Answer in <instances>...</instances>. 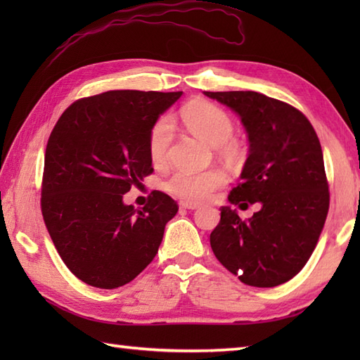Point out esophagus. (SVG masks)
Listing matches in <instances>:
<instances>
[{
    "label": "esophagus",
    "instance_id": "esophagus-1",
    "mask_svg": "<svg viewBox=\"0 0 360 360\" xmlns=\"http://www.w3.org/2000/svg\"><path fill=\"white\" fill-rule=\"evenodd\" d=\"M181 207H182V209H188V210H195V209L200 207V204H196V202H187V201H182V202H181Z\"/></svg>",
    "mask_w": 360,
    "mask_h": 360
}]
</instances>
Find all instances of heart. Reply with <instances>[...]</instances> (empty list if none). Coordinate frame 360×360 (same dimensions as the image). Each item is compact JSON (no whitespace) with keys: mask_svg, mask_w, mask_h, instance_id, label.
Wrapping results in <instances>:
<instances>
[{"mask_svg":"<svg viewBox=\"0 0 360 360\" xmlns=\"http://www.w3.org/2000/svg\"><path fill=\"white\" fill-rule=\"evenodd\" d=\"M182 120L187 129L198 139L213 147L223 145L227 155H233L235 145L227 142L233 134V120L219 106L209 102H193L182 110ZM173 119L165 114L153 124L148 134V151L155 165H162L173 139ZM227 181L224 172L212 168L204 172L178 170L164 182V190L187 202H200L223 187Z\"/></svg>","mask_w":360,"mask_h":360,"instance_id":"1","label":"heart"}]
</instances>
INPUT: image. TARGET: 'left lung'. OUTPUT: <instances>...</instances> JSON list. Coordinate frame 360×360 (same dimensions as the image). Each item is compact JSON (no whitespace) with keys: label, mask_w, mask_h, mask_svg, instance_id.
<instances>
[{"label":"left lung","mask_w":360,"mask_h":360,"mask_svg":"<svg viewBox=\"0 0 360 360\" xmlns=\"http://www.w3.org/2000/svg\"><path fill=\"white\" fill-rule=\"evenodd\" d=\"M204 94L238 114L249 156L229 202L259 204L241 219L231 205L210 233L213 254L244 285L274 288L303 269L330 209L320 141L304 114L255 91Z\"/></svg>","instance_id":"1"}]
</instances>
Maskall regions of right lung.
<instances>
[{
	"label": "right lung",
	"instance_id": "add662e5",
	"mask_svg": "<svg viewBox=\"0 0 360 360\" xmlns=\"http://www.w3.org/2000/svg\"><path fill=\"white\" fill-rule=\"evenodd\" d=\"M181 96L106 91L74 102L52 129L44 153L43 219L68 269L86 285L124 286L158 254L178 204L155 190L137 210L124 204V195L153 173L150 129Z\"/></svg>",
	"mask_w": 360,
	"mask_h": 360
}]
</instances>
